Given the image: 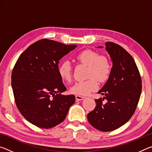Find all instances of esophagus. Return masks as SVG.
<instances>
[{
  "label": "esophagus",
  "mask_w": 152,
  "mask_h": 152,
  "mask_svg": "<svg viewBox=\"0 0 152 152\" xmlns=\"http://www.w3.org/2000/svg\"><path fill=\"white\" fill-rule=\"evenodd\" d=\"M84 99H85V96H81V95H76V99L77 101H82Z\"/></svg>",
  "instance_id": "1"
}]
</instances>
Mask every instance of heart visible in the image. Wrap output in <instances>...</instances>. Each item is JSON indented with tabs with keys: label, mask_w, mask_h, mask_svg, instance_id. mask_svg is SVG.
<instances>
[{
	"label": "heart",
	"mask_w": 152,
	"mask_h": 152,
	"mask_svg": "<svg viewBox=\"0 0 152 152\" xmlns=\"http://www.w3.org/2000/svg\"><path fill=\"white\" fill-rule=\"evenodd\" d=\"M79 63L88 66L86 77L84 81L74 83L70 88L72 93L78 95H87L96 91L99 86L97 80L104 82L109 79L111 73L112 66L110 60L106 56H99V53L92 50H84L76 56ZM60 76L64 81L69 82L72 78V66L68 61L61 62L58 68Z\"/></svg>",
	"instance_id": "1"
}]
</instances>
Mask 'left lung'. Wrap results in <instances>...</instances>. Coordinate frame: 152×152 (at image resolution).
<instances>
[{
    "instance_id": "obj_1",
    "label": "left lung",
    "mask_w": 152,
    "mask_h": 152,
    "mask_svg": "<svg viewBox=\"0 0 152 152\" xmlns=\"http://www.w3.org/2000/svg\"><path fill=\"white\" fill-rule=\"evenodd\" d=\"M113 61L109 79L99 91L104 97L95 99L96 107L87 115L92 127L111 132L127 123L137 108L141 92V78L134 59L119 45L107 42ZM102 48V47H99ZM107 99L106 104L102 101Z\"/></svg>"
}]
</instances>
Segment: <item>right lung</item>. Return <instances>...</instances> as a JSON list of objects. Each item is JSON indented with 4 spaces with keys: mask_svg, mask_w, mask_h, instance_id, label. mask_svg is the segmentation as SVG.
<instances>
[{
    "mask_svg": "<svg viewBox=\"0 0 152 152\" xmlns=\"http://www.w3.org/2000/svg\"><path fill=\"white\" fill-rule=\"evenodd\" d=\"M77 47L43 39L29 46L13 68L11 85L15 103L28 121L50 129L65 119L75 96L66 91L58 72L59 61Z\"/></svg>",
    "mask_w": 152,
    "mask_h": 152,
    "instance_id": "add662e5",
    "label": "right lung"
}]
</instances>
